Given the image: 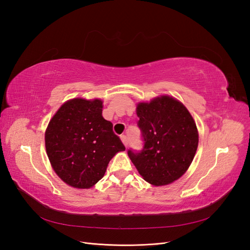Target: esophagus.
Wrapping results in <instances>:
<instances>
[{"label":"esophagus","instance_id":"1","mask_svg":"<svg viewBox=\"0 0 250 250\" xmlns=\"http://www.w3.org/2000/svg\"><path fill=\"white\" fill-rule=\"evenodd\" d=\"M121 140H122V142H123V144H124L125 146L128 145V139H127L126 135H121Z\"/></svg>","mask_w":250,"mask_h":250}]
</instances>
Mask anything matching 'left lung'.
<instances>
[{
	"label": "left lung",
	"instance_id": "1",
	"mask_svg": "<svg viewBox=\"0 0 250 250\" xmlns=\"http://www.w3.org/2000/svg\"><path fill=\"white\" fill-rule=\"evenodd\" d=\"M138 126L144 147L128 156L142 177L153 186H166L187 172L198 147V130L185 105L170 96L138 104Z\"/></svg>",
	"mask_w": 250,
	"mask_h": 250
}]
</instances>
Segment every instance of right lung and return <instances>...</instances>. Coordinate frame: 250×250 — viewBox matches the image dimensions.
<instances>
[{
	"label": "right lung",
	"mask_w": 250,
	"mask_h": 250,
	"mask_svg": "<svg viewBox=\"0 0 250 250\" xmlns=\"http://www.w3.org/2000/svg\"><path fill=\"white\" fill-rule=\"evenodd\" d=\"M102 108L100 99L66 101L44 133L53 170L73 188H92L104 176L111 158L125 150L111 122L102 117Z\"/></svg>",
	"instance_id": "right-lung-1"
}]
</instances>
